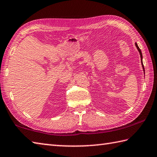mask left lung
<instances>
[{"label":"left lung","mask_w":157,"mask_h":157,"mask_svg":"<svg viewBox=\"0 0 157 157\" xmlns=\"http://www.w3.org/2000/svg\"><path fill=\"white\" fill-rule=\"evenodd\" d=\"M135 44H136V47H137V50H138V52H139V53H140V57H141V63H142V68H143V70H144V75H145V70H144V65H143V62H142V58H143V57H142V52H141V50H140V48H139L138 45H137V43H135Z\"/></svg>","instance_id":"8db88e82"}]
</instances>
